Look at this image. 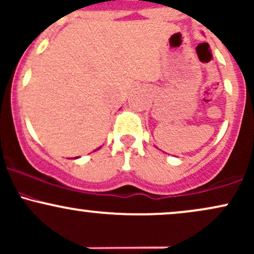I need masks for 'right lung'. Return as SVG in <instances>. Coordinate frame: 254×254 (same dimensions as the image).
Wrapping results in <instances>:
<instances>
[{"mask_svg":"<svg viewBox=\"0 0 254 254\" xmlns=\"http://www.w3.org/2000/svg\"><path fill=\"white\" fill-rule=\"evenodd\" d=\"M97 149H100V147H99V148H97ZM97 149H96V150H97ZM94 152H95V150H94Z\"/></svg>","mask_w":254,"mask_h":254,"instance_id":"add662e5","label":"right lung"}]
</instances>
